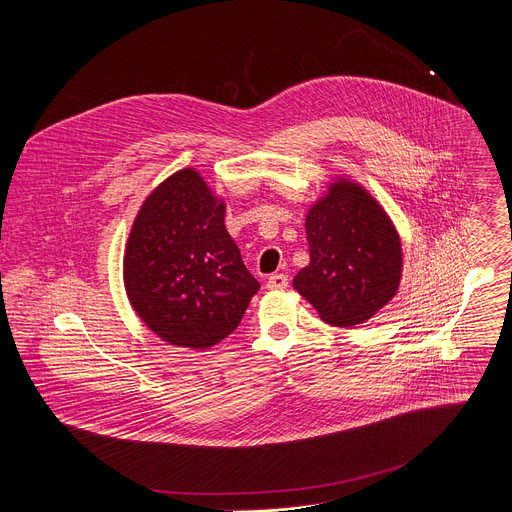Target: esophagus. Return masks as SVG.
Returning <instances> with one entry per match:
<instances>
[{"label":"esophagus","instance_id":"34e87169","mask_svg":"<svg viewBox=\"0 0 512 512\" xmlns=\"http://www.w3.org/2000/svg\"><path fill=\"white\" fill-rule=\"evenodd\" d=\"M267 287L269 289H285L287 287V275L285 273H273L267 279Z\"/></svg>","mask_w":512,"mask_h":512}]
</instances>
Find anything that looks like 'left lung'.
I'll use <instances>...</instances> for the list:
<instances>
[{"mask_svg": "<svg viewBox=\"0 0 512 512\" xmlns=\"http://www.w3.org/2000/svg\"><path fill=\"white\" fill-rule=\"evenodd\" d=\"M310 263L294 287L332 326L371 320L399 291L403 245L381 202L346 174H336L306 210Z\"/></svg>", "mask_w": 512, "mask_h": 512, "instance_id": "left-lung-1", "label": "left lung"}]
</instances>
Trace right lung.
Listing matches in <instances>:
<instances>
[{"mask_svg":"<svg viewBox=\"0 0 512 512\" xmlns=\"http://www.w3.org/2000/svg\"><path fill=\"white\" fill-rule=\"evenodd\" d=\"M227 202L202 174L182 168L141 202L125 255V294L158 338L208 350L241 322L259 281L225 227Z\"/></svg>","mask_w":512,"mask_h":512,"instance_id":"add662e5","label":"right lung"}]
</instances>
